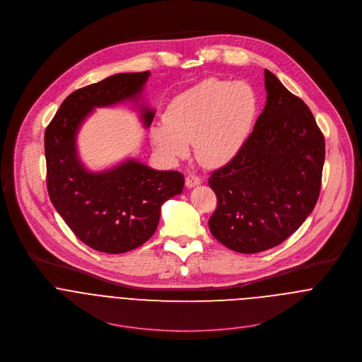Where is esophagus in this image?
<instances>
[{"instance_id":"1","label":"esophagus","mask_w":362,"mask_h":362,"mask_svg":"<svg viewBox=\"0 0 362 362\" xmlns=\"http://www.w3.org/2000/svg\"><path fill=\"white\" fill-rule=\"evenodd\" d=\"M201 182H202V178H201L199 175L194 174V173H189V174L185 177V185H187L188 188H192V187H195V185H198V184H201Z\"/></svg>"}]
</instances>
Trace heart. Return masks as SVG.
<instances>
[{"label": "heart", "instance_id": "obj_1", "mask_svg": "<svg viewBox=\"0 0 362 362\" xmlns=\"http://www.w3.org/2000/svg\"><path fill=\"white\" fill-rule=\"evenodd\" d=\"M257 112V96L245 82L209 78L178 95L163 114L164 125L151 131L156 149L170 160L194 144L206 167L228 163L243 146Z\"/></svg>", "mask_w": 362, "mask_h": 362}]
</instances>
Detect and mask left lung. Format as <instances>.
<instances>
[{
    "label": "left lung",
    "mask_w": 362,
    "mask_h": 362,
    "mask_svg": "<svg viewBox=\"0 0 362 362\" xmlns=\"http://www.w3.org/2000/svg\"><path fill=\"white\" fill-rule=\"evenodd\" d=\"M266 105L237 155L207 180L217 207L211 235L241 254L270 250L305 221L317 202L325 136L310 107L264 69Z\"/></svg>",
    "instance_id": "left-lung-1"
}]
</instances>
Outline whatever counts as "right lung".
<instances>
[{"mask_svg":"<svg viewBox=\"0 0 362 362\" xmlns=\"http://www.w3.org/2000/svg\"><path fill=\"white\" fill-rule=\"evenodd\" d=\"M149 71L117 74L71 93L55 112L45 134L47 191L52 204L74 234L88 247L105 254H124L155 234L161 205L182 192L184 174L156 171L128 160L99 174L78 160L75 136L93 110L135 99ZM155 112L144 108L146 127Z\"/></svg>","mask_w":362,"mask_h":362,"instance_id":"1","label":"right lung"}]
</instances>
